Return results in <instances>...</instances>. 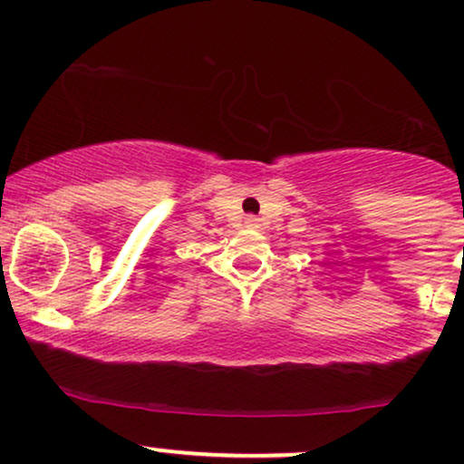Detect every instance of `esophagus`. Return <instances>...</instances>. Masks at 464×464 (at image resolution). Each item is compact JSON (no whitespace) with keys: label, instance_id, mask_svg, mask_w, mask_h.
Masks as SVG:
<instances>
[{"label":"esophagus","instance_id":"34e87169","mask_svg":"<svg viewBox=\"0 0 464 464\" xmlns=\"http://www.w3.org/2000/svg\"><path fill=\"white\" fill-rule=\"evenodd\" d=\"M246 227H257V218L248 216V218H246Z\"/></svg>","mask_w":464,"mask_h":464}]
</instances>
